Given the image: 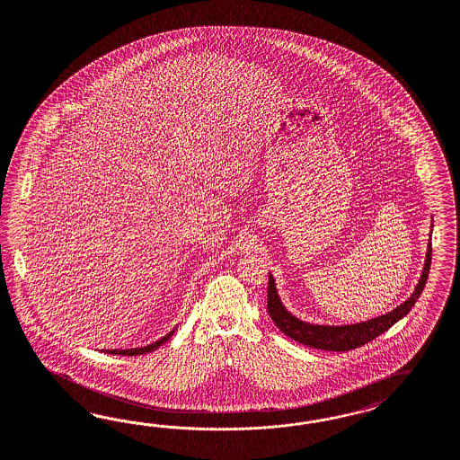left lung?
Listing matches in <instances>:
<instances>
[{"mask_svg": "<svg viewBox=\"0 0 460 460\" xmlns=\"http://www.w3.org/2000/svg\"><path fill=\"white\" fill-rule=\"evenodd\" d=\"M430 263H432V234H430V243H429V250H427L425 266H423L421 277L418 279L415 292L411 293L410 298L402 305L396 306L394 310H391L388 314L376 317V319H371V321L350 323V325H317V323L300 321L281 304L275 279L271 275L268 279V314L283 334L292 337L293 341L308 346V348L334 350V352H341V350L344 352L350 349L361 348L362 344H367L369 341L376 339L377 335L386 332L393 323L402 321L404 315L411 310L420 293L423 292V288H425V283L429 279V271H430Z\"/></svg>", "mask_w": 460, "mask_h": 460, "instance_id": "left-lung-1", "label": "left lung"}]
</instances>
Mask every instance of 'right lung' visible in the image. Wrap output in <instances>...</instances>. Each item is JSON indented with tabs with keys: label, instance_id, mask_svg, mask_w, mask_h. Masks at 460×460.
Returning a JSON list of instances; mask_svg holds the SVG:
<instances>
[{
	"label": "right lung",
	"instance_id": "add662e5",
	"mask_svg": "<svg viewBox=\"0 0 460 460\" xmlns=\"http://www.w3.org/2000/svg\"><path fill=\"white\" fill-rule=\"evenodd\" d=\"M175 331H172V332H168L167 335H164L162 339H158L156 342L154 344H150V346H145V348H135V349H114V350H106L108 354H119V356H139V354H146V352H152L155 349L160 348L162 344H165L168 339L173 335Z\"/></svg>",
	"mask_w": 460,
	"mask_h": 460
}]
</instances>
